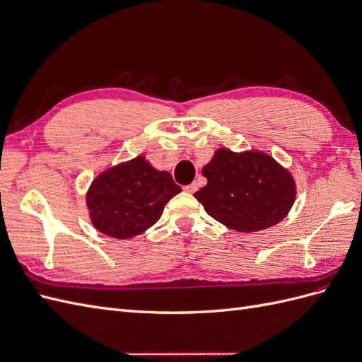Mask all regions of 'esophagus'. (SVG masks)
I'll list each match as a JSON object with an SVG mask.
<instances>
[{"label": "esophagus", "mask_w": 362, "mask_h": 362, "mask_svg": "<svg viewBox=\"0 0 362 362\" xmlns=\"http://www.w3.org/2000/svg\"><path fill=\"white\" fill-rule=\"evenodd\" d=\"M184 190L187 192V193H194L196 190H198V184H196V182H192V184H189V185H185Z\"/></svg>", "instance_id": "34e87169"}]
</instances>
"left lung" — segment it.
Wrapping results in <instances>:
<instances>
[{
  "label": "left lung",
  "mask_w": 362,
  "mask_h": 362,
  "mask_svg": "<svg viewBox=\"0 0 362 362\" xmlns=\"http://www.w3.org/2000/svg\"><path fill=\"white\" fill-rule=\"evenodd\" d=\"M202 175L208 182L194 198L217 222L238 233L276 225L294 202L291 175L259 152L234 154L218 149Z\"/></svg>",
  "instance_id": "obj_1"
}]
</instances>
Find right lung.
I'll use <instances>...</instances> for the list:
<instances>
[{
  "label": "right lung",
  "instance_id": "add662e5",
  "mask_svg": "<svg viewBox=\"0 0 362 362\" xmlns=\"http://www.w3.org/2000/svg\"><path fill=\"white\" fill-rule=\"evenodd\" d=\"M180 192L169 172L137 157L100 175L87 193V206L98 231L124 240L154 225L164 205Z\"/></svg>",
  "mask_w": 362,
  "mask_h": 362
}]
</instances>
